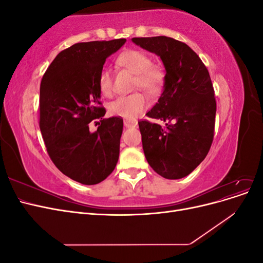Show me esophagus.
<instances>
[{
	"mask_svg": "<svg viewBox=\"0 0 263 263\" xmlns=\"http://www.w3.org/2000/svg\"><path fill=\"white\" fill-rule=\"evenodd\" d=\"M124 126L126 127V128H129V127H135V126H136V123L128 122V121H124Z\"/></svg>",
	"mask_w": 263,
	"mask_h": 263,
	"instance_id": "1",
	"label": "esophagus"
}]
</instances>
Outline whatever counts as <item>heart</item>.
<instances>
[{
	"label": "heart",
	"instance_id": "heart-1",
	"mask_svg": "<svg viewBox=\"0 0 263 263\" xmlns=\"http://www.w3.org/2000/svg\"><path fill=\"white\" fill-rule=\"evenodd\" d=\"M119 66L129 70L135 74L134 87L141 89L149 94H156L161 90L164 83L163 69L151 63L148 54L141 50L129 49L119 54L117 59ZM99 89L105 97L113 94V77L110 71L103 69L99 76ZM149 101L139 92L123 95L110 103L109 113L126 119H134L148 107Z\"/></svg>",
	"mask_w": 263,
	"mask_h": 263
}]
</instances>
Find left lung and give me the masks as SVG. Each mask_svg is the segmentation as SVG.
<instances>
[{
    "mask_svg": "<svg viewBox=\"0 0 263 263\" xmlns=\"http://www.w3.org/2000/svg\"><path fill=\"white\" fill-rule=\"evenodd\" d=\"M132 41L160 55L164 90L146 114L164 122H138L145 157L159 176L177 180L192 172L208 156L214 139L216 100L208 68L190 47L165 36Z\"/></svg>",
    "mask_w": 263,
    "mask_h": 263,
    "instance_id": "left-lung-1",
    "label": "left lung"
}]
</instances>
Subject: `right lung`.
Listing matches in <instances>:
<instances>
[{
	"mask_svg": "<svg viewBox=\"0 0 263 263\" xmlns=\"http://www.w3.org/2000/svg\"><path fill=\"white\" fill-rule=\"evenodd\" d=\"M125 42L74 44L57 54L42 79L39 128L47 153L65 176L85 185L105 180L118 161L123 119L103 118L99 76ZM90 122L99 126L97 132H89Z\"/></svg>",
	"mask_w": 263,
	"mask_h": 263,
	"instance_id": "1",
	"label": "right lung"
}]
</instances>
